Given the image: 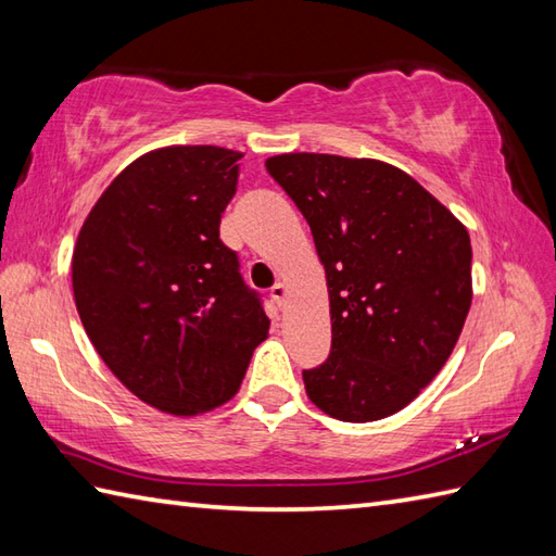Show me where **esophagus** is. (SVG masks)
<instances>
[{
  "mask_svg": "<svg viewBox=\"0 0 556 556\" xmlns=\"http://www.w3.org/2000/svg\"><path fill=\"white\" fill-rule=\"evenodd\" d=\"M287 293H289V289H287L285 281H277V285L269 289V296H271V301H275V303L279 305V308H281V305H285Z\"/></svg>",
  "mask_w": 556,
  "mask_h": 556,
  "instance_id": "esophagus-1",
  "label": "esophagus"
}]
</instances>
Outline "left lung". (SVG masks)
<instances>
[{
	"label": "left lung",
	"instance_id": "obj_1",
	"mask_svg": "<svg viewBox=\"0 0 556 556\" xmlns=\"http://www.w3.org/2000/svg\"><path fill=\"white\" fill-rule=\"evenodd\" d=\"M311 224L325 265L332 351L303 370L327 416H394L452 356L473 301L470 236L440 200L392 164L317 152L265 162Z\"/></svg>",
	"mask_w": 556,
	"mask_h": 556
}]
</instances>
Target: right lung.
<instances>
[{
	"mask_svg": "<svg viewBox=\"0 0 556 556\" xmlns=\"http://www.w3.org/2000/svg\"><path fill=\"white\" fill-rule=\"evenodd\" d=\"M241 157L217 146L146 152L100 195L71 260L76 308L100 358L172 416L227 404L267 339L263 303L219 239Z\"/></svg>",
	"mask_w": 556,
	"mask_h": 556,
	"instance_id": "add662e5",
	"label": "right lung"
}]
</instances>
